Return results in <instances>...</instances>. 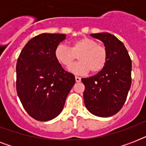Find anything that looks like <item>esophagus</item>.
<instances>
[{
	"instance_id": "34e87169",
	"label": "esophagus",
	"mask_w": 146,
	"mask_h": 146,
	"mask_svg": "<svg viewBox=\"0 0 146 146\" xmlns=\"http://www.w3.org/2000/svg\"><path fill=\"white\" fill-rule=\"evenodd\" d=\"M75 80H76V82H80L81 81V78L79 77V76H75Z\"/></svg>"
}]
</instances>
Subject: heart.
Instances as JSON below:
<instances>
[{
  "instance_id": "1",
  "label": "heart",
  "mask_w": 146,
  "mask_h": 146,
  "mask_svg": "<svg viewBox=\"0 0 146 146\" xmlns=\"http://www.w3.org/2000/svg\"><path fill=\"white\" fill-rule=\"evenodd\" d=\"M78 56L80 61L73 66L71 64ZM57 62L76 74H85L89 70L96 73L102 70L108 62V52L104 47L98 44L90 38H82L72 42L70 48L60 43L54 50Z\"/></svg>"
}]
</instances>
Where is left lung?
Here are the masks:
<instances>
[{
    "label": "left lung",
    "instance_id": "8db88e82",
    "mask_svg": "<svg viewBox=\"0 0 146 146\" xmlns=\"http://www.w3.org/2000/svg\"><path fill=\"white\" fill-rule=\"evenodd\" d=\"M104 43L108 62L104 69L89 78H82L85 105L94 115L108 117L124 104L131 86L132 62L128 51L117 38L108 33L91 34Z\"/></svg>",
    "mask_w": 146,
    "mask_h": 146
}]
</instances>
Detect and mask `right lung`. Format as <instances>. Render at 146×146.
I'll use <instances>...</instances> for the list:
<instances>
[{"mask_svg": "<svg viewBox=\"0 0 146 146\" xmlns=\"http://www.w3.org/2000/svg\"><path fill=\"white\" fill-rule=\"evenodd\" d=\"M64 34L42 33L25 45L17 64V92L24 109L33 118L48 121L59 115L75 84L54 57Z\"/></svg>", "mask_w": 146, "mask_h": 146, "instance_id": "1", "label": "right lung"}]
</instances>
